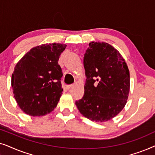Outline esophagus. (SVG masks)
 I'll return each instance as SVG.
<instances>
[{"label":"esophagus","instance_id":"1","mask_svg":"<svg viewBox=\"0 0 155 155\" xmlns=\"http://www.w3.org/2000/svg\"><path fill=\"white\" fill-rule=\"evenodd\" d=\"M71 87H72V84H66V85L65 86V89H66L67 90H68Z\"/></svg>","mask_w":155,"mask_h":155}]
</instances>
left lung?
I'll return each mask as SVG.
<instances>
[{
	"label": "left lung",
	"mask_w": 155,
	"mask_h": 155,
	"mask_svg": "<svg viewBox=\"0 0 155 155\" xmlns=\"http://www.w3.org/2000/svg\"><path fill=\"white\" fill-rule=\"evenodd\" d=\"M83 63L87 77L84 94L75 104L84 117L107 121L120 113L127 102L128 68L120 53L106 42H90Z\"/></svg>",
	"instance_id": "1"
}]
</instances>
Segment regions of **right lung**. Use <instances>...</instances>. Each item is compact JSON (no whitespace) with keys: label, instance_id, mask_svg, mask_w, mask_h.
<instances>
[{"label":"right lung","instance_id":"right-lung-1","mask_svg":"<svg viewBox=\"0 0 155 155\" xmlns=\"http://www.w3.org/2000/svg\"><path fill=\"white\" fill-rule=\"evenodd\" d=\"M65 47L56 43L36 46L16 64L11 85L15 99L25 114L44 116L56 107L63 91L58 61Z\"/></svg>","mask_w":155,"mask_h":155}]
</instances>
